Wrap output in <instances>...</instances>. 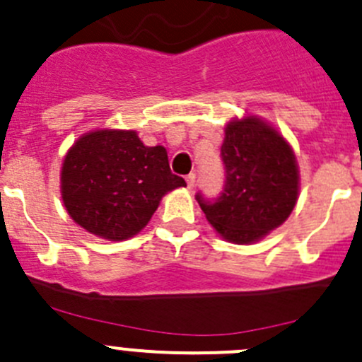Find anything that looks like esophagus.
<instances>
[{"instance_id": "obj_1", "label": "esophagus", "mask_w": 362, "mask_h": 362, "mask_svg": "<svg viewBox=\"0 0 362 362\" xmlns=\"http://www.w3.org/2000/svg\"><path fill=\"white\" fill-rule=\"evenodd\" d=\"M186 186H188V189L195 188V174H188L186 176Z\"/></svg>"}]
</instances>
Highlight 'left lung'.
<instances>
[{
  "mask_svg": "<svg viewBox=\"0 0 362 362\" xmlns=\"http://www.w3.org/2000/svg\"><path fill=\"white\" fill-rule=\"evenodd\" d=\"M223 192L195 199L207 221L227 241L250 245L280 227L298 202L299 173L288 142L262 119L230 121L221 144Z\"/></svg>",
  "mask_w": 362,
  "mask_h": 362,
  "instance_id": "left-lung-1",
  "label": "left lung"
}]
</instances>
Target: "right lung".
<instances>
[{
  "label": "right lung",
  "instance_id": "obj_1",
  "mask_svg": "<svg viewBox=\"0 0 362 362\" xmlns=\"http://www.w3.org/2000/svg\"><path fill=\"white\" fill-rule=\"evenodd\" d=\"M180 186L186 182L170 173L165 148H148L132 130L82 135L61 169V197L71 220L109 241L139 234L162 197Z\"/></svg>",
  "mask_w": 362,
  "mask_h": 362
}]
</instances>
